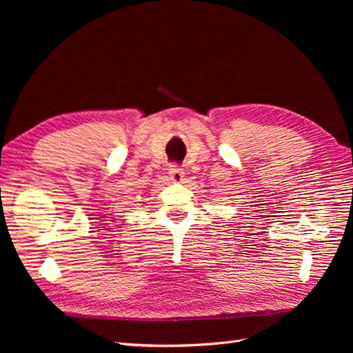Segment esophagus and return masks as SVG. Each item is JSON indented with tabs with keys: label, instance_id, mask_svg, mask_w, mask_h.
Here are the masks:
<instances>
[{
	"label": "esophagus",
	"instance_id": "esophagus-1",
	"mask_svg": "<svg viewBox=\"0 0 353 353\" xmlns=\"http://www.w3.org/2000/svg\"><path fill=\"white\" fill-rule=\"evenodd\" d=\"M184 170L181 169L179 166H176V165H172L169 168V176H170V179L174 181V183H181V181L184 179Z\"/></svg>",
	"mask_w": 353,
	"mask_h": 353
}]
</instances>
